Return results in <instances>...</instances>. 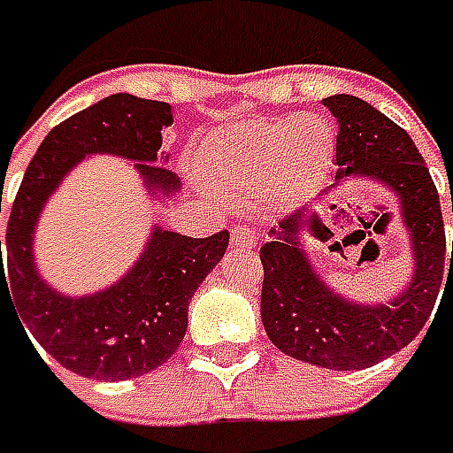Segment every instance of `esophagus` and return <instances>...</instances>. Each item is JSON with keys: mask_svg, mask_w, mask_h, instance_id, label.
<instances>
[{"mask_svg": "<svg viewBox=\"0 0 453 453\" xmlns=\"http://www.w3.org/2000/svg\"><path fill=\"white\" fill-rule=\"evenodd\" d=\"M230 242H233L235 248H252V245H257V230L252 226H245V223H237V226L233 227Z\"/></svg>", "mask_w": 453, "mask_h": 453, "instance_id": "obj_1", "label": "esophagus"}]
</instances>
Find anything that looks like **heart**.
<instances>
[{"instance_id": "b5f03b06", "label": "heart", "mask_w": 453, "mask_h": 453, "mask_svg": "<svg viewBox=\"0 0 453 453\" xmlns=\"http://www.w3.org/2000/svg\"><path fill=\"white\" fill-rule=\"evenodd\" d=\"M331 154V129L319 117L289 115L220 132L196 157V169L213 188L257 196L272 188L284 201L311 194Z\"/></svg>"}]
</instances>
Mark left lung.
I'll list each match as a JSON object with an SVG mask.
<instances>
[{"label":"left lung","mask_w":453,"mask_h":453,"mask_svg":"<svg viewBox=\"0 0 453 453\" xmlns=\"http://www.w3.org/2000/svg\"><path fill=\"white\" fill-rule=\"evenodd\" d=\"M338 122L341 176L380 179L397 191L412 233L417 270L388 306H360L328 292L299 250V235L326 233L319 211L284 216L259 248L262 324L281 353L331 370H363L410 346L434 311L446 270L453 274L436 186L410 134L380 110L353 95L326 97ZM334 208V205H331ZM453 211V194H451Z\"/></svg>","instance_id":"8db88e82"}]
</instances>
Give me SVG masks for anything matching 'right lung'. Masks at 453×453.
<instances>
[{
    "instance_id": "add662e5",
    "label": "right lung",
    "mask_w": 453,
    "mask_h": 453,
    "mask_svg": "<svg viewBox=\"0 0 453 453\" xmlns=\"http://www.w3.org/2000/svg\"><path fill=\"white\" fill-rule=\"evenodd\" d=\"M172 105L127 93L110 95L50 129L28 164L0 240L2 287L41 348L63 368L93 380H129L172 358L188 324V302L226 255L230 233L186 237L157 227L127 277L105 292L68 299L43 284L31 257V233L50 191L85 154L107 151L139 161L150 188L172 194L176 173L161 166V129ZM2 211V201H0ZM7 245V272L1 248ZM27 334V331H24Z\"/></svg>"
}]
</instances>
